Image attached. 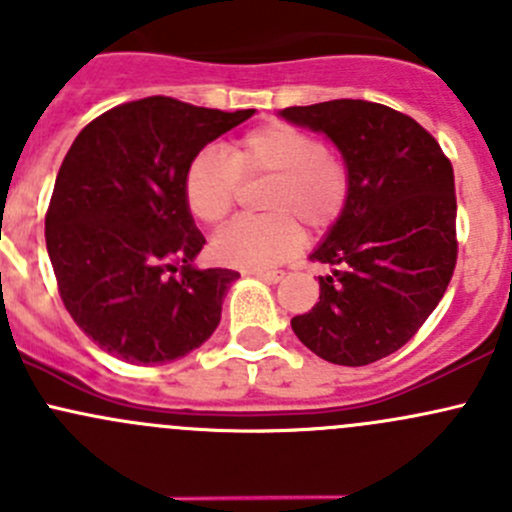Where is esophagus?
<instances>
[{
	"label": "esophagus",
	"mask_w": 512,
	"mask_h": 512,
	"mask_svg": "<svg viewBox=\"0 0 512 512\" xmlns=\"http://www.w3.org/2000/svg\"><path fill=\"white\" fill-rule=\"evenodd\" d=\"M255 277H260V280L265 282H280L282 280V272L280 270H255L252 272Z\"/></svg>",
	"instance_id": "esophagus-1"
}]
</instances>
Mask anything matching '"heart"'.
Masks as SVG:
<instances>
[{
    "mask_svg": "<svg viewBox=\"0 0 512 512\" xmlns=\"http://www.w3.org/2000/svg\"><path fill=\"white\" fill-rule=\"evenodd\" d=\"M267 178L262 218H242L215 235V260L242 270H267L302 245V227L329 230L344 213L352 190L347 160L314 133L292 123H265L237 138L230 156L200 148L190 158L183 195L193 218L220 225L240 195V180Z\"/></svg>",
    "mask_w": 512,
    "mask_h": 512,
    "instance_id": "obj_1",
    "label": "heart"
}]
</instances>
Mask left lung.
<instances>
[{"label": "left lung", "instance_id": "obj_1", "mask_svg": "<svg viewBox=\"0 0 512 512\" xmlns=\"http://www.w3.org/2000/svg\"><path fill=\"white\" fill-rule=\"evenodd\" d=\"M280 116L327 133L352 175L347 208L312 252L334 270L292 329L322 359L366 366L404 347L451 282L453 165L426 128L384 103L339 98Z\"/></svg>", "mask_w": 512, "mask_h": 512}]
</instances>
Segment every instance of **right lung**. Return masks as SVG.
Listing matches in <instances>:
<instances>
[{"label": "right lung", "instance_id": "obj_1", "mask_svg": "<svg viewBox=\"0 0 512 512\" xmlns=\"http://www.w3.org/2000/svg\"><path fill=\"white\" fill-rule=\"evenodd\" d=\"M170 96L128 101L76 136L46 210V250L81 332L128 364H165L220 324L235 270H195L205 237L183 195L190 158L252 116Z\"/></svg>", "mask_w": 512, "mask_h": 512}]
</instances>
